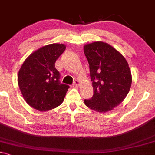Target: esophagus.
I'll list each match as a JSON object with an SVG mask.
<instances>
[{
    "instance_id": "34e87169",
    "label": "esophagus",
    "mask_w": 155,
    "mask_h": 155,
    "mask_svg": "<svg viewBox=\"0 0 155 155\" xmlns=\"http://www.w3.org/2000/svg\"><path fill=\"white\" fill-rule=\"evenodd\" d=\"M80 85H81V82L78 81H74V83H73V86L74 87H78V86H80Z\"/></svg>"
}]
</instances>
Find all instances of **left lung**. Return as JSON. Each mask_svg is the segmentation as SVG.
<instances>
[{"label": "left lung", "mask_w": 155, "mask_h": 155, "mask_svg": "<svg viewBox=\"0 0 155 155\" xmlns=\"http://www.w3.org/2000/svg\"><path fill=\"white\" fill-rule=\"evenodd\" d=\"M94 94L85 105L97 112L111 111L124 101L130 90L131 70L123 54L111 45L94 41L84 45Z\"/></svg>", "instance_id": "left-lung-1"}]
</instances>
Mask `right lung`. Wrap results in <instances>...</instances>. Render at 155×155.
Masks as SVG:
<instances>
[{
	"label": "right lung",
	"instance_id": "1",
	"mask_svg": "<svg viewBox=\"0 0 155 155\" xmlns=\"http://www.w3.org/2000/svg\"><path fill=\"white\" fill-rule=\"evenodd\" d=\"M66 49V45L51 44L39 48L28 56L18 74V83L26 103L40 111L60 106L69 86L61 84L54 64Z\"/></svg>",
	"mask_w": 155,
	"mask_h": 155
}]
</instances>
